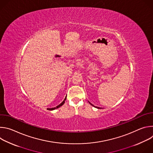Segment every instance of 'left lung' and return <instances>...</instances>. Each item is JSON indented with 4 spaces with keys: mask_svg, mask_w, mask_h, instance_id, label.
<instances>
[{
    "mask_svg": "<svg viewBox=\"0 0 153 153\" xmlns=\"http://www.w3.org/2000/svg\"><path fill=\"white\" fill-rule=\"evenodd\" d=\"M89 103H90V104H91V105H93V106H94V105H92V104H91V103H90V102H89ZM95 107H96V108H98V109H100V108H99V107H97V106H95Z\"/></svg>",
    "mask_w": 153,
    "mask_h": 153,
    "instance_id": "1",
    "label": "left lung"
}]
</instances>
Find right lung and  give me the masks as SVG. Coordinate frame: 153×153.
<instances>
[{"mask_svg":"<svg viewBox=\"0 0 153 153\" xmlns=\"http://www.w3.org/2000/svg\"><path fill=\"white\" fill-rule=\"evenodd\" d=\"M66 99H67V96H66V97L65 98V99H64V100L60 103V104H59V105H57L56 107H54V108H48V110H55V109H57V108H59V107H60L61 106H62L63 104H64V103H65V101L66 100Z\"/></svg>","mask_w":153,"mask_h":153,"instance_id":"obj_1","label":"right lung"}]
</instances>
